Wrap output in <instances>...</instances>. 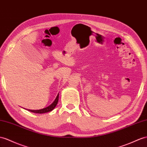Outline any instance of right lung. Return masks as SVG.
Returning <instances> with one entry per match:
<instances>
[{"mask_svg": "<svg viewBox=\"0 0 147 147\" xmlns=\"http://www.w3.org/2000/svg\"><path fill=\"white\" fill-rule=\"evenodd\" d=\"M58 99H59V94L57 95V96H56V98L55 99L54 102L48 107L42 109H40V110H29V109H27V110L33 113H37V114H43V113H47L48 112H50L52 110H53L56 105H57L58 102Z\"/></svg>", "mask_w": 147, "mask_h": 147, "instance_id": "obj_1", "label": "right lung"}]
</instances>
